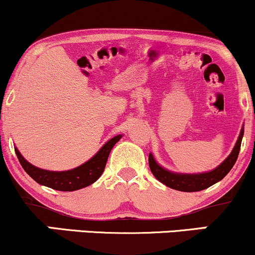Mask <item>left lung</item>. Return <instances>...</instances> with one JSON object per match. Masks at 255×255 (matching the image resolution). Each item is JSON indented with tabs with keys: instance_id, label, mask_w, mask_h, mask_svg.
<instances>
[{
	"instance_id": "left-lung-1",
	"label": "left lung",
	"mask_w": 255,
	"mask_h": 255,
	"mask_svg": "<svg viewBox=\"0 0 255 255\" xmlns=\"http://www.w3.org/2000/svg\"><path fill=\"white\" fill-rule=\"evenodd\" d=\"M244 129L242 127L238 141L234 146L231 153L228 156L227 159L218 165L215 170L209 172H203V174H178V172H172L162 168L158 163L154 160L152 154H148V164L152 174L158 181H160L165 186L170 187L172 189L181 192H199L203 189L209 188L212 184L217 183L221 181L225 175L231 170L234 164H235L236 159H238L240 153V147H241L242 136H244Z\"/></svg>"
}]
</instances>
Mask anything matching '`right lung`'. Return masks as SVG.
Masks as SVG:
<instances>
[{"mask_svg": "<svg viewBox=\"0 0 255 255\" xmlns=\"http://www.w3.org/2000/svg\"><path fill=\"white\" fill-rule=\"evenodd\" d=\"M121 137V134L114 136L113 139H110L109 141H108L107 144L95 154V156L91 158V159L87 160L86 163L78 166V168H74L72 169V170L67 171H49L44 170V169L37 168V166L28 163L27 160L21 156V153H20L16 147H14V150H15L17 159H19L20 164L24 168V170L27 172L37 183L42 184V186L49 187V188L56 189V191L72 192L85 188V187L96 182V181L101 177V175L103 174L104 171L105 164H107V160L110 154V151L113 150L114 145H115Z\"/></svg>", "mask_w": 255, "mask_h": 255, "instance_id": "obj_1", "label": "right lung"}]
</instances>
